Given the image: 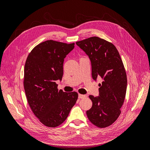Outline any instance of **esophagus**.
Masks as SVG:
<instances>
[{"label":"esophagus","instance_id":"1","mask_svg":"<svg viewBox=\"0 0 150 150\" xmlns=\"http://www.w3.org/2000/svg\"><path fill=\"white\" fill-rule=\"evenodd\" d=\"M78 97H79V99H83V98H84L86 97V95L79 94H78Z\"/></svg>","mask_w":150,"mask_h":150}]
</instances>
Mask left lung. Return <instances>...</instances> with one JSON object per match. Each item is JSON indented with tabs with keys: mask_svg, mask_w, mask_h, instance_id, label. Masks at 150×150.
<instances>
[{
	"mask_svg": "<svg viewBox=\"0 0 150 150\" xmlns=\"http://www.w3.org/2000/svg\"><path fill=\"white\" fill-rule=\"evenodd\" d=\"M76 44L89 58L93 79H102L99 96H89L93 105L86 115L93 125L105 128L117 119L125 101L127 77L123 63L116 47L104 39L92 37Z\"/></svg>",
	"mask_w": 150,
	"mask_h": 150,
	"instance_id": "1",
	"label": "left lung"
}]
</instances>
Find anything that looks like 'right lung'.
<instances>
[{
  "instance_id": "obj_1",
  "label": "right lung",
  "mask_w": 150,
  "mask_h": 150,
  "mask_svg": "<svg viewBox=\"0 0 150 150\" xmlns=\"http://www.w3.org/2000/svg\"><path fill=\"white\" fill-rule=\"evenodd\" d=\"M74 48V43L49 40L36 46L27 58L24 79L27 99L35 116L47 127L61 125L78 99L76 92L58 91L56 83L62 78L64 58Z\"/></svg>"
}]
</instances>
